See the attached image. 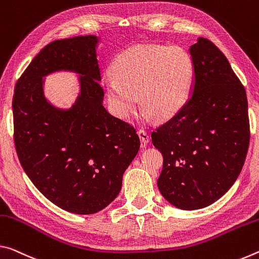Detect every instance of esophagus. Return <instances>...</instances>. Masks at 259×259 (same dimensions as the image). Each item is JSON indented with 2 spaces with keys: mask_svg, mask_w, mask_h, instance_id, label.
Returning a JSON list of instances; mask_svg holds the SVG:
<instances>
[{
  "mask_svg": "<svg viewBox=\"0 0 259 259\" xmlns=\"http://www.w3.org/2000/svg\"><path fill=\"white\" fill-rule=\"evenodd\" d=\"M138 134H139L140 140H141V142H142V146L146 147L148 143L150 142V135H149V133H148L147 131H145V130H139Z\"/></svg>",
  "mask_w": 259,
  "mask_h": 259,
  "instance_id": "34e87169",
  "label": "esophagus"
}]
</instances>
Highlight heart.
<instances>
[{"label": "heart", "mask_w": 259, "mask_h": 259, "mask_svg": "<svg viewBox=\"0 0 259 259\" xmlns=\"http://www.w3.org/2000/svg\"><path fill=\"white\" fill-rule=\"evenodd\" d=\"M103 80L112 112L127 119L139 103L142 120L171 119L188 101L195 78L190 54L179 46L133 45L117 55Z\"/></svg>", "instance_id": "b5f03b06"}]
</instances>
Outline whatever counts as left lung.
Wrapping results in <instances>:
<instances>
[{
	"instance_id": "obj_1",
	"label": "left lung",
	"mask_w": 259,
	"mask_h": 259,
	"mask_svg": "<svg viewBox=\"0 0 259 259\" xmlns=\"http://www.w3.org/2000/svg\"><path fill=\"white\" fill-rule=\"evenodd\" d=\"M189 54L195 64L192 94L151 140L164 158L160 194L176 207L197 210L219 200L237 179L250 127L247 94L225 55L204 37Z\"/></svg>"
}]
</instances>
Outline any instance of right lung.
Wrapping results in <instances>:
<instances>
[{"mask_svg":"<svg viewBox=\"0 0 259 259\" xmlns=\"http://www.w3.org/2000/svg\"><path fill=\"white\" fill-rule=\"evenodd\" d=\"M95 35L47 45L15 87V146L25 173L61 209L77 214L103 210L121 189L122 175L140 148L134 127L103 107ZM58 70L80 74L70 109L45 99L43 78Z\"/></svg>","mask_w":259,"mask_h":259,"instance_id":"add662e5","label":"right lung"}]
</instances>
